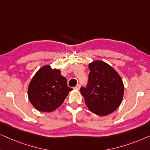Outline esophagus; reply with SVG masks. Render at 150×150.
Segmentation results:
<instances>
[{
	"mask_svg": "<svg viewBox=\"0 0 150 150\" xmlns=\"http://www.w3.org/2000/svg\"><path fill=\"white\" fill-rule=\"evenodd\" d=\"M79 88H80V85L79 84H77V85L74 88V89L75 90H79Z\"/></svg>",
	"mask_w": 150,
	"mask_h": 150,
	"instance_id": "obj_1",
	"label": "esophagus"
}]
</instances>
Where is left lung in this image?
Segmentation results:
<instances>
[{"mask_svg":"<svg viewBox=\"0 0 150 150\" xmlns=\"http://www.w3.org/2000/svg\"><path fill=\"white\" fill-rule=\"evenodd\" d=\"M90 72L86 88H80L86 106L99 116H106L118 108L123 99L124 86L120 75L101 60L89 63Z\"/></svg>","mask_w":150,"mask_h":150,"instance_id":"left-lung-1","label":"left lung"}]
</instances>
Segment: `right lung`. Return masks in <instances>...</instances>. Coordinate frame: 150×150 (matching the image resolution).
I'll use <instances>...</instances> for the list:
<instances>
[{
	"label": "right lung",
	"mask_w": 150,
	"mask_h": 150,
	"mask_svg": "<svg viewBox=\"0 0 150 150\" xmlns=\"http://www.w3.org/2000/svg\"><path fill=\"white\" fill-rule=\"evenodd\" d=\"M67 79L60 69L50 65L40 68L31 79L28 88V99L33 107L42 112H52L61 106L69 92Z\"/></svg>",
	"instance_id": "right-lung-1"
}]
</instances>
